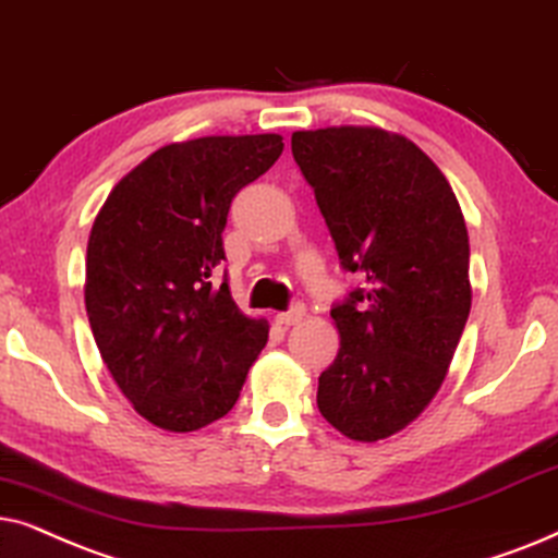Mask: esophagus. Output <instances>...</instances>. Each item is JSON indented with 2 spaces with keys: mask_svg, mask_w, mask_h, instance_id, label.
<instances>
[{
  "mask_svg": "<svg viewBox=\"0 0 558 558\" xmlns=\"http://www.w3.org/2000/svg\"><path fill=\"white\" fill-rule=\"evenodd\" d=\"M303 316H306V306H303V303H293V306L283 311V314L275 316V322L283 324V326H293V324H299Z\"/></svg>",
  "mask_w": 558,
  "mask_h": 558,
  "instance_id": "obj_1",
  "label": "esophagus"
}]
</instances>
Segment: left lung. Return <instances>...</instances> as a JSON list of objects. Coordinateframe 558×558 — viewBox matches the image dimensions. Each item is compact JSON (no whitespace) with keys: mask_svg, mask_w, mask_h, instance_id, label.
<instances>
[{"mask_svg":"<svg viewBox=\"0 0 558 558\" xmlns=\"http://www.w3.org/2000/svg\"><path fill=\"white\" fill-rule=\"evenodd\" d=\"M339 265L362 283L331 306L341 344L318 411L354 441L405 428L447 377L472 306L470 236L451 185L411 140L375 128L295 132Z\"/></svg>","mask_w":558,"mask_h":558,"instance_id":"8db88e82","label":"left lung"}]
</instances>
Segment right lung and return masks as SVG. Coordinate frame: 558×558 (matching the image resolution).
I'll use <instances>...</instances> for the list:
<instances>
[{"mask_svg": "<svg viewBox=\"0 0 558 558\" xmlns=\"http://www.w3.org/2000/svg\"><path fill=\"white\" fill-rule=\"evenodd\" d=\"M283 153L280 135L168 145L124 175L92 227L86 314L104 365L166 430L232 411L267 326L229 293L221 232L232 198Z\"/></svg>", "mask_w": 558, "mask_h": 558, "instance_id": "obj_1", "label": "right lung"}]
</instances>
